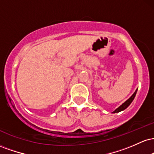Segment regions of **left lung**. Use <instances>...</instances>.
Segmentation results:
<instances>
[{
    "instance_id": "obj_1",
    "label": "left lung",
    "mask_w": 154,
    "mask_h": 154,
    "mask_svg": "<svg viewBox=\"0 0 154 154\" xmlns=\"http://www.w3.org/2000/svg\"><path fill=\"white\" fill-rule=\"evenodd\" d=\"M137 89H136V91H135V93H134L133 94L131 95V97H130V98H129V99L127 100L125 102V103H123L122 104L121 106H119L118 107L117 109H116L115 110L113 111L112 113H118V112H120V111H124V110H125V109H126L127 108H128L129 106L130 105V103H132V100H134V98H135L136 93H137Z\"/></svg>"
}]
</instances>
